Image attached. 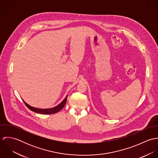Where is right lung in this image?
<instances>
[{
    "mask_svg": "<svg viewBox=\"0 0 158 158\" xmlns=\"http://www.w3.org/2000/svg\"><path fill=\"white\" fill-rule=\"evenodd\" d=\"M67 97H66L65 98V99L57 106L51 108V109H46V110H42V109H38V108H33L31 106H30V105H28V104H27L24 101V103L26 105V106H27V108L30 110L31 111L35 112V113H39V114H55V113H58V111H60L66 105V101H67Z\"/></svg>",
    "mask_w": 158,
    "mask_h": 158,
    "instance_id": "1",
    "label": "right lung"
}]
</instances>
